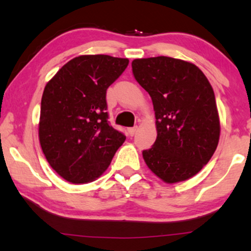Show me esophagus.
<instances>
[{
  "label": "esophagus",
  "mask_w": 251,
  "mask_h": 251,
  "mask_svg": "<svg viewBox=\"0 0 251 251\" xmlns=\"http://www.w3.org/2000/svg\"><path fill=\"white\" fill-rule=\"evenodd\" d=\"M136 130H137V126H134V127H130V128L127 129V132H128L129 136H133V135L136 133Z\"/></svg>",
  "instance_id": "esophagus-1"
}]
</instances>
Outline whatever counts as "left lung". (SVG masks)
Returning a JSON list of instances; mask_svg holds the SVG:
<instances>
[{"instance_id":"1","label":"left lung","mask_w":251,"mask_h":251,"mask_svg":"<svg viewBox=\"0 0 251 251\" xmlns=\"http://www.w3.org/2000/svg\"><path fill=\"white\" fill-rule=\"evenodd\" d=\"M132 68L156 118V141L143 151L146 165L165 183L189 180L210 161L220 137L212 86L194 63L181 59H134Z\"/></svg>"}]
</instances>
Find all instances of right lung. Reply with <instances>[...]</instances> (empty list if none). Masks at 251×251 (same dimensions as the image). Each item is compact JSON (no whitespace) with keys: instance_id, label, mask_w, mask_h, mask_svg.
<instances>
[{"instance_id":"obj_1","label":"right lung","mask_w":251,"mask_h":251,"mask_svg":"<svg viewBox=\"0 0 251 251\" xmlns=\"http://www.w3.org/2000/svg\"><path fill=\"white\" fill-rule=\"evenodd\" d=\"M128 62L107 54L79 55L47 82L39 141L48 163L66 181H95L125 142L107 121L106 91Z\"/></svg>"}]
</instances>
